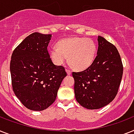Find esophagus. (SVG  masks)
I'll list each match as a JSON object with an SVG mask.
<instances>
[{"label":"esophagus","mask_w":134,"mask_h":134,"mask_svg":"<svg viewBox=\"0 0 134 134\" xmlns=\"http://www.w3.org/2000/svg\"><path fill=\"white\" fill-rule=\"evenodd\" d=\"M66 72H67V75H70L71 74V71L69 70V69H66Z\"/></svg>","instance_id":"obj_1"}]
</instances>
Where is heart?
Listing matches in <instances>:
<instances>
[{
	"mask_svg": "<svg viewBox=\"0 0 134 134\" xmlns=\"http://www.w3.org/2000/svg\"><path fill=\"white\" fill-rule=\"evenodd\" d=\"M96 52L95 42L90 38H70L58 42L51 49L50 56L55 65H62L69 61L77 70L87 69L93 63Z\"/></svg>",
	"mask_w": 134,
	"mask_h": 134,
	"instance_id": "heart-1",
	"label": "heart"
}]
</instances>
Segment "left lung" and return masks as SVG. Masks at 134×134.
I'll return each mask as SVG.
<instances>
[{
    "instance_id": "obj_1",
    "label": "left lung",
    "mask_w": 134,
    "mask_h": 134,
    "mask_svg": "<svg viewBox=\"0 0 134 134\" xmlns=\"http://www.w3.org/2000/svg\"><path fill=\"white\" fill-rule=\"evenodd\" d=\"M97 56L85 70L73 72L78 103L89 109L106 106L115 98L121 82L123 65L116 47L98 36Z\"/></svg>"
}]
</instances>
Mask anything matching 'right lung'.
<instances>
[{
    "label": "right lung",
    "instance_id": "right-lung-1",
    "mask_svg": "<svg viewBox=\"0 0 134 134\" xmlns=\"http://www.w3.org/2000/svg\"><path fill=\"white\" fill-rule=\"evenodd\" d=\"M52 34L34 32L16 47L12 55V89L24 106L42 111L54 103L67 76L65 67L52 63L47 47Z\"/></svg>",
    "mask_w": 134,
    "mask_h": 134
}]
</instances>
